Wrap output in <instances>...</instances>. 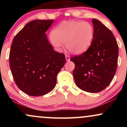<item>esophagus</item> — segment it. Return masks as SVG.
<instances>
[{
  "label": "esophagus",
  "mask_w": 127,
  "mask_h": 127,
  "mask_svg": "<svg viewBox=\"0 0 127 127\" xmlns=\"http://www.w3.org/2000/svg\"><path fill=\"white\" fill-rule=\"evenodd\" d=\"M65 60H66V61H67V62L70 61V56H68L67 55H65Z\"/></svg>",
  "instance_id": "obj_1"
}]
</instances>
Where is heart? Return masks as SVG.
Listing matches in <instances>:
<instances>
[{
    "instance_id": "b5f03b06",
    "label": "heart",
    "mask_w": 127,
    "mask_h": 127,
    "mask_svg": "<svg viewBox=\"0 0 127 127\" xmlns=\"http://www.w3.org/2000/svg\"><path fill=\"white\" fill-rule=\"evenodd\" d=\"M94 34V28L90 23L70 20L57 26L49 35V40L58 51L65 43V47L71 53L81 54L91 46Z\"/></svg>"
}]
</instances>
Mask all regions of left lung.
Instances as JSON below:
<instances>
[{"instance_id":"obj_1","label":"left lung","mask_w":127,"mask_h":127,"mask_svg":"<svg viewBox=\"0 0 127 127\" xmlns=\"http://www.w3.org/2000/svg\"><path fill=\"white\" fill-rule=\"evenodd\" d=\"M94 38L87 51L71 58L76 85L88 93L101 91L112 82L117 68L118 45L109 29L97 19L92 20Z\"/></svg>"}]
</instances>
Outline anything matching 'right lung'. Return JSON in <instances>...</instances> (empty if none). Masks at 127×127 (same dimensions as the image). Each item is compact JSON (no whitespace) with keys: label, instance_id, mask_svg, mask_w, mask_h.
<instances>
[{"label":"right lung","instance_id":"1","mask_svg":"<svg viewBox=\"0 0 127 127\" xmlns=\"http://www.w3.org/2000/svg\"><path fill=\"white\" fill-rule=\"evenodd\" d=\"M53 22L33 20L13 39L10 68L16 85L27 95L40 96L51 91L65 63L64 54L54 50L45 33Z\"/></svg>","mask_w":127,"mask_h":127}]
</instances>
